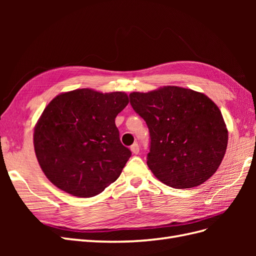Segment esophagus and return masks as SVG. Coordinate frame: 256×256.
Wrapping results in <instances>:
<instances>
[{
  "label": "esophagus",
  "mask_w": 256,
  "mask_h": 256,
  "mask_svg": "<svg viewBox=\"0 0 256 256\" xmlns=\"http://www.w3.org/2000/svg\"><path fill=\"white\" fill-rule=\"evenodd\" d=\"M130 150H131V152H132V154H138V152H140V147H138V143H134V144L131 145Z\"/></svg>",
  "instance_id": "1"
}]
</instances>
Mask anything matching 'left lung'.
<instances>
[{
	"instance_id": "1",
	"label": "left lung",
	"mask_w": 256,
	"mask_h": 256,
	"mask_svg": "<svg viewBox=\"0 0 256 256\" xmlns=\"http://www.w3.org/2000/svg\"><path fill=\"white\" fill-rule=\"evenodd\" d=\"M129 97L148 127L147 166L160 182L176 189L193 188L216 173L226 152L228 134L210 98L180 86L134 92Z\"/></svg>"
}]
</instances>
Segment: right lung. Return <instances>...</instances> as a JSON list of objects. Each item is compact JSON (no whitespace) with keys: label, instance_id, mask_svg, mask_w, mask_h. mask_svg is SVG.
I'll use <instances>...</instances> for the list:
<instances>
[{"label":"right lung","instance_id":"1","mask_svg":"<svg viewBox=\"0 0 256 256\" xmlns=\"http://www.w3.org/2000/svg\"><path fill=\"white\" fill-rule=\"evenodd\" d=\"M127 94L74 90L53 98L34 129L42 172L60 190L78 198L102 193L120 177L131 152L120 140L115 118Z\"/></svg>","mask_w":256,"mask_h":256}]
</instances>
